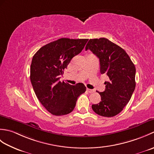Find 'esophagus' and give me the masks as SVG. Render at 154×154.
I'll list each match as a JSON object with an SVG mask.
<instances>
[{"instance_id":"1","label":"esophagus","mask_w":154,"mask_h":154,"mask_svg":"<svg viewBox=\"0 0 154 154\" xmlns=\"http://www.w3.org/2000/svg\"><path fill=\"white\" fill-rule=\"evenodd\" d=\"M87 92H89V93H93V92H94V90H93V89H87Z\"/></svg>"}]
</instances>
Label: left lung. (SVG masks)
<instances>
[{"label":"left lung","instance_id":"obj_1","mask_svg":"<svg viewBox=\"0 0 154 154\" xmlns=\"http://www.w3.org/2000/svg\"><path fill=\"white\" fill-rule=\"evenodd\" d=\"M90 50L99 59L100 71L109 77L105 90L99 93L101 100L93 104L96 114L112 117L124 109L136 87V67L125 50L106 38L90 39L85 50Z\"/></svg>","mask_w":154,"mask_h":154}]
</instances>
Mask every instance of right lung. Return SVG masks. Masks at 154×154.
<instances>
[{"mask_svg": "<svg viewBox=\"0 0 154 154\" xmlns=\"http://www.w3.org/2000/svg\"><path fill=\"white\" fill-rule=\"evenodd\" d=\"M88 39L60 38L44 45L34 54L30 66V81L41 104L53 115L71 112L81 94L83 83L71 85L60 81L71 59L80 54Z\"/></svg>", "mask_w": 154, "mask_h": 154, "instance_id": "right-lung-1", "label": "right lung"}]
</instances>
